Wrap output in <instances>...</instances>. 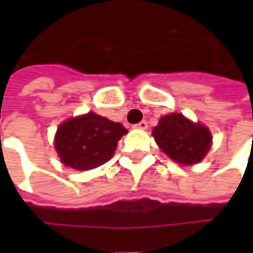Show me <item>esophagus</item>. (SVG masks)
Segmentation results:
<instances>
[{
    "mask_svg": "<svg viewBox=\"0 0 253 253\" xmlns=\"http://www.w3.org/2000/svg\"><path fill=\"white\" fill-rule=\"evenodd\" d=\"M133 128H136V129H146V128H148V122L146 121L138 122V124H135V125H133Z\"/></svg>",
    "mask_w": 253,
    "mask_h": 253,
    "instance_id": "esophagus-1",
    "label": "esophagus"
}]
</instances>
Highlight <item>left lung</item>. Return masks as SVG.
Instances as JSON below:
<instances>
[{
    "label": "left lung",
    "mask_w": 253,
    "mask_h": 253,
    "mask_svg": "<svg viewBox=\"0 0 253 253\" xmlns=\"http://www.w3.org/2000/svg\"><path fill=\"white\" fill-rule=\"evenodd\" d=\"M152 135L162 151L181 165H194L203 161L212 141L207 126L194 124L177 112L162 117Z\"/></svg>",
    "instance_id": "1"
}]
</instances>
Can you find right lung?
<instances>
[{
  "instance_id": "add662e5",
  "label": "right lung",
  "mask_w": 253,
  "mask_h": 253,
  "mask_svg": "<svg viewBox=\"0 0 253 253\" xmlns=\"http://www.w3.org/2000/svg\"><path fill=\"white\" fill-rule=\"evenodd\" d=\"M126 132L120 122L88 112L64 121L57 128L54 148L63 165L90 170L111 159L118 141Z\"/></svg>"
}]
</instances>
